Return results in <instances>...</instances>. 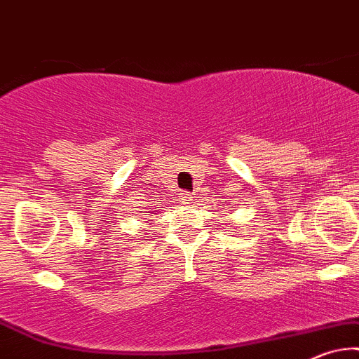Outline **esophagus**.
Instances as JSON below:
<instances>
[{"mask_svg":"<svg viewBox=\"0 0 359 359\" xmlns=\"http://www.w3.org/2000/svg\"><path fill=\"white\" fill-rule=\"evenodd\" d=\"M177 198H179L180 203H190L192 202V194L190 192H180L179 195H177Z\"/></svg>","mask_w":359,"mask_h":359,"instance_id":"1","label":"esophagus"}]
</instances>
